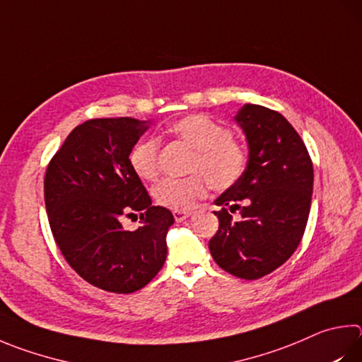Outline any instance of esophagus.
Instances as JSON below:
<instances>
[{"mask_svg": "<svg viewBox=\"0 0 362 362\" xmlns=\"http://www.w3.org/2000/svg\"><path fill=\"white\" fill-rule=\"evenodd\" d=\"M173 215H174L175 221H177V223H180V221H183V220H187L188 216L192 215V212H187V210H174Z\"/></svg>", "mask_w": 362, "mask_h": 362, "instance_id": "34e87169", "label": "esophagus"}]
</instances>
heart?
Instances as JSON below:
<instances>
[{
    "label": "heart",
    "mask_w": 362,
    "mask_h": 362,
    "mask_svg": "<svg viewBox=\"0 0 362 362\" xmlns=\"http://www.w3.org/2000/svg\"><path fill=\"white\" fill-rule=\"evenodd\" d=\"M169 133L194 150L189 170L183 179H164L153 188L160 206L170 210H188L206 194L207 185L215 189L233 187L244 174L247 153L226 127L202 114H192L174 122ZM160 142L146 137L129 153V164L137 177L153 182L160 175Z\"/></svg>",
    "instance_id": "1"
}]
</instances>
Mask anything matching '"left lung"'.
<instances>
[{
	"label": "left lung",
	"instance_id": "left-lung-1",
	"mask_svg": "<svg viewBox=\"0 0 362 362\" xmlns=\"http://www.w3.org/2000/svg\"><path fill=\"white\" fill-rule=\"evenodd\" d=\"M248 142L240 179L215 199L221 210L209 250L223 271L256 280L280 267L304 235L313 192V164L286 118L258 104L234 117ZM239 209L243 218L232 221Z\"/></svg>",
	"mask_w": 362,
	"mask_h": 362
}]
</instances>
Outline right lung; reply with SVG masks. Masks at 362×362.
Segmentation results:
<instances>
[{
  "instance_id": "right-lung-1",
  "label": "right lung",
  "mask_w": 362,
  "mask_h": 362,
  "mask_svg": "<svg viewBox=\"0 0 362 362\" xmlns=\"http://www.w3.org/2000/svg\"><path fill=\"white\" fill-rule=\"evenodd\" d=\"M148 128L136 118H93L78 124L50 160L44 199L64 259L96 288L129 294L146 286L166 261L174 216L152 199L131 168L129 153ZM134 213L143 225L124 232Z\"/></svg>"
}]
</instances>
